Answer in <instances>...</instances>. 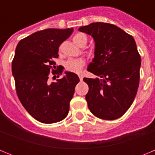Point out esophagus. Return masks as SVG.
I'll list each match as a JSON object with an SVG mask.
<instances>
[{
  "instance_id": "obj_1",
  "label": "esophagus",
  "mask_w": 155,
  "mask_h": 155,
  "mask_svg": "<svg viewBox=\"0 0 155 155\" xmlns=\"http://www.w3.org/2000/svg\"><path fill=\"white\" fill-rule=\"evenodd\" d=\"M78 77H79V79H80L81 81L83 80V75H82V74H78Z\"/></svg>"
}]
</instances>
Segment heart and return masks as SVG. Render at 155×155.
I'll list each match as a JSON object with an SVG mask.
<instances>
[{"label": "heart", "instance_id": "obj_1", "mask_svg": "<svg viewBox=\"0 0 155 155\" xmlns=\"http://www.w3.org/2000/svg\"><path fill=\"white\" fill-rule=\"evenodd\" d=\"M73 41L79 47H84L87 43V37L83 33H77L73 37ZM84 64V63L82 60L71 59L65 63V68L68 71H71V72L79 73L81 71Z\"/></svg>", "mask_w": 155, "mask_h": 155}]
</instances>
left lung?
I'll return each instance as SVG.
<instances>
[{"label":"left lung","instance_id":"obj_1","mask_svg":"<svg viewBox=\"0 0 155 155\" xmlns=\"http://www.w3.org/2000/svg\"><path fill=\"white\" fill-rule=\"evenodd\" d=\"M95 42L94 57L87 71L98 76L84 78L89 90L88 109L98 118L113 120L128 110L139 87L141 58L132 35L109 23L95 22L79 28Z\"/></svg>","mask_w":155,"mask_h":155}]
</instances>
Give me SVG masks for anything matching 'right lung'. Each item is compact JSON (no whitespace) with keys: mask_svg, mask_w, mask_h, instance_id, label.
<instances>
[{"mask_svg":"<svg viewBox=\"0 0 155 155\" xmlns=\"http://www.w3.org/2000/svg\"><path fill=\"white\" fill-rule=\"evenodd\" d=\"M72 32L73 28H47L22 39L16 47L12 74L18 97L27 112L43 124L57 123L68 116L80 81L76 74L68 71L56 81L49 80L50 72L59 78L64 71L56 72L53 60L58 57L59 46Z\"/></svg>","mask_w":155,"mask_h":155,"instance_id":"1","label":"right lung"}]
</instances>
